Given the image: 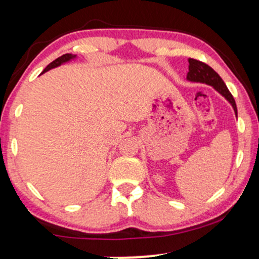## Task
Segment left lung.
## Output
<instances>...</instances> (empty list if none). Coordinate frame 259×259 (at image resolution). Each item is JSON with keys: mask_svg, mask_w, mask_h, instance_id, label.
I'll return each instance as SVG.
<instances>
[{"mask_svg": "<svg viewBox=\"0 0 259 259\" xmlns=\"http://www.w3.org/2000/svg\"><path fill=\"white\" fill-rule=\"evenodd\" d=\"M186 79L189 80V81L203 82V84L213 86V88H214L222 96H224L225 99L229 101V103L233 106L235 114H236L237 117L236 103H235L233 95H231L230 91L228 90L227 85L223 81L221 76L218 75V73H217L214 69H212L209 65L203 63V62L197 61V59L189 58V73H187Z\"/></svg>", "mask_w": 259, "mask_h": 259, "instance_id": "left-lung-1", "label": "left lung"}]
</instances>
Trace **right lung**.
<instances>
[{
    "label": "right lung",
    "mask_w": 259,
    "mask_h": 259,
    "mask_svg": "<svg viewBox=\"0 0 259 259\" xmlns=\"http://www.w3.org/2000/svg\"><path fill=\"white\" fill-rule=\"evenodd\" d=\"M74 58H76V56H75V55H72V53H65V55L61 56V57H58L57 59H55V61L51 62V63H50L49 65H47L46 68H45L44 72L41 73V74H44V73L49 72V70H50V69H52V68L59 67V65H61V64L67 63V62L72 61V59H74Z\"/></svg>",
    "instance_id": "right-lung-1"
}]
</instances>
